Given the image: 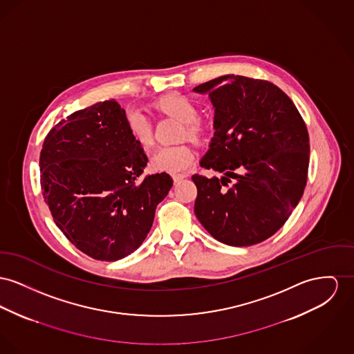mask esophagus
<instances>
[{"mask_svg": "<svg viewBox=\"0 0 354 354\" xmlns=\"http://www.w3.org/2000/svg\"><path fill=\"white\" fill-rule=\"evenodd\" d=\"M187 176L185 174H176V176H173V181H174V184H177V183H180L181 180H184Z\"/></svg>", "mask_w": 354, "mask_h": 354, "instance_id": "1", "label": "esophagus"}]
</instances>
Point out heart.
Returning a JSON list of instances; mask_svg holds the SVG:
<instances>
[{
  "label": "heart",
  "mask_w": 354,
  "mask_h": 354,
  "mask_svg": "<svg viewBox=\"0 0 354 354\" xmlns=\"http://www.w3.org/2000/svg\"><path fill=\"white\" fill-rule=\"evenodd\" d=\"M157 107L166 115L185 123L184 137L193 142H201L204 138L203 127L196 122L198 111L196 106L185 96L171 95L158 102ZM124 123L130 137L142 147L153 145V129L150 120L138 109H127L124 114ZM194 162L193 151L188 146H173L158 149L150 158V167L154 171L180 174L189 170Z\"/></svg>",
  "instance_id": "heart-1"
}]
</instances>
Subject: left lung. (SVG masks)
<instances>
[{
    "mask_svg": "<svg viewBox=\"0 0 354 354\" xmlns=\"http://www.w3.org/2000/svg\"><path fill=\"white\" fill-rule=\"evenodd\" d=\"M208 95L214 134L200 166L223 177L194 174V213L211 235L232 247L271 237L298 205L307 183L306 124L275 84L225 75L193 88Z\"/></svg>",
    "mask_w": 354,
    "mask_h": 354,
    "instance_id": "8db88e82",
    "label": "left lung"
}]
</instances>
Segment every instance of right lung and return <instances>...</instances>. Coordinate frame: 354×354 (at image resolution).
<instances>
[{"mask_svg":"<svg viewBox=\"0 0 354 354\" xmlns=\"http://www.w3.org/2000/svg\"><path fill=\"white\" fill-rule=\"evenodd\" d=\"M114 99L60 120L40 153V183L53 221L93 259L134 252L149 234L157 205L173 185L167 173L138 181L147 164Z\"/></svg>","mask_w":354,"mask_h":354,"instance_id":"add662e5","label":"right lung"}]
</instances>
